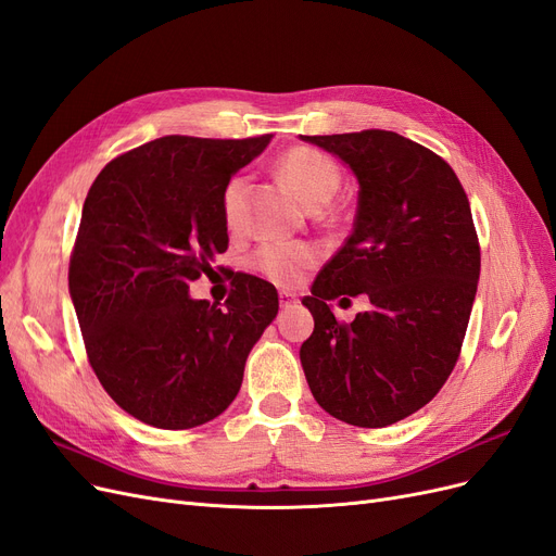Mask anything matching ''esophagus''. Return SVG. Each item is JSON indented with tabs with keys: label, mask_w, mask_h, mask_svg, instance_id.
I'll return each mask as SVG.
<instances>
[{
	"label": "esophagus",
	"mask_w": 556,
	"mask_h": 556,
	"mask_svg": "<svg viewBox=\"0 0 556 556\" xmlns=\"http://www.w3.org/2000/svg\"><path fill=\"white\" fill-rule=\"evenodd\" d=\"M296 303V296L294 294H287V292H280V308H292V305Z\"/></svg>",
	"instance_id": "esophagus-1"
}]
</instances>
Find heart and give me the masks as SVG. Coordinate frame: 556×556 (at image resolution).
I'll return each instance as SVG.
<instances>
[{
  "label": "heart",
  "mask_w": 556,
  "mask_h": 556,
  "mask_svg": "<svg viewBox=\"0 0 556 556\" xmlns=\"http://www.w3.org/2000/svg\"><path fill=\"white\" fill-rule=\"evenodd\" d=\"M280 177L290 186L296 198L311 208H319L338 193L340 172L331 159L308 147L290 149L280 159ZM245 177L237 175L223 190V218L227 227H237L243 212ZM317 262L313 245H282L266 243L253 257L255 269L280 287H294L303 274Z\"/></svg>",
  "instance_id": "1"
}]
</instances>
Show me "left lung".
<instances>
[{"mask_svg":"<svg viewBox=\"0 0 556 556\" xmlns=\"http://www.w3.org/2000/svg\"><path fill=\"white\" fill-rule=\"evenodd\" d=\"M301 140L358 184L352 235L303 299L315 331L301 366L324 412L387 428L428 405L460 354L481 274L469 200L446 161L397 132ZM340 293H366L371 311L338 325L326 301Z\"/></svg>","mask_w":556,"mask_h":556,"instance_id":"8db88e82","label":"left lung"}]
</instances>
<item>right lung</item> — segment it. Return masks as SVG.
I'll return each instance as SVG.
<instances>
[{
  "mask_svg": "<svg viewBox=\"0 0 556 556\" xmlns=\"http://www.w3.org/2000/svg\"><path fill=\"white\" fill-rule=\"evenodd\" d=\"M269 142L159 138L89 188L68 292L96 377L147 426L188 430L220 416L278 315L276 287L255 276L237 278L225 308L188 294L227 251V181Z\"/></svg>",
  "mask_w": 556,
  "mask_h": 556,
  "instance_id": "add662e5",
  "label": "right lung"
}]
</instances>
